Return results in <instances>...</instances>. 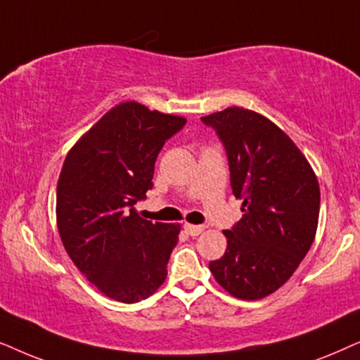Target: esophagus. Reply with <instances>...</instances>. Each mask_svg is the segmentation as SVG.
<instances>
[{
  "mask_svg": "<svg viewBox=\"0 0 360 360\" xmlns=\"http://www.w3.org/2000/svg\"><path fill=\"white\" fill-rule=\"evenodd\" d=\"M204 225H194V224H184V230L191 237H198L199 233L204 232Z\"/></svg>",
  "mask_w": 360,
  "mask_h": 360,
  "instance_id": "esophagus-1",
  "label": "esophagus"
}]
</instances>
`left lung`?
Masks as SVG:
<instances>
[{
  "label": "left lung",
  "instance_id": "1",
  "mask_svg": "<svg viewBox=\"0 0 360 360\" xmlns=\"http://www.w3.org/2000/svg\"><path fill=\"white\" fill-rule=\"evenodd\" d=\"M227 150L242 219L224 230L227 250L209 268L233 298L255 301L290 280L313 245L319 184L293 140L262 113L229 107L202 117Z\"/></svg>",
  "mask_w": 360,
  "mask_h": 360
}]
</instances>
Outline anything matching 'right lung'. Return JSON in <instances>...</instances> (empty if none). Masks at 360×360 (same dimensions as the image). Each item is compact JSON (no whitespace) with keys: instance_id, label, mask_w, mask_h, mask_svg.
<instances>
[{"instance_id":"1","label":"right lung","mask_w":360,"mask_h":360,"mask_svg":"<svg viewBox=\"0 0 360 360\" xmlns=\"http://www.w3.org/2000/svg\"><path fill=\"white\" fill-rule=\"evenodd\" d=\"M186 118L127 100L108 110L67 153L56 219L67 255L105 296L150 298L165 283L181 224L150 222L133 207L153 188L158 153Z\"/></svg>"}]
</instances>
